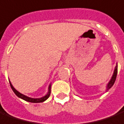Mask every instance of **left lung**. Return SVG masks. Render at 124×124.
<instances>
[{"mask_svg":"<svg viewBox=\"0 0 124 124\" xmlns=\"http://www.w3.org/2000/svg\"><path fill=\"white\" fill-rule=\"evenodd\" d=\"M117 62L116 63V66H115V69H114V71H113L111 78V79L109 80V81H108V83L106 85L105 92H108V90L111 89V87L113 85V84H114L115 81V79H116V77H117Z\"/></svg>","mask_w":124,"mask_h":124,"instance_id":"left-lung-1","label":"left lung"}]
</instances>
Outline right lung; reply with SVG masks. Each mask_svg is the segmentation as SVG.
Listing matches in <instances>:
<instances>
[{"label":"right lung","mask_w":124,"mask_h":124,"mask_svg":"<svg viewBox=\"0 0 124 124\" xmlns=\"http://www.w3.org/2000/svg\"><path fill=\"white\" fill-rule=\"evenodd\" d=\"M9 83H10V85H11V89H12V90L13 91V92L16 94V95L17 96V97H19L21 99H22L23 101H26L27 102H33V103H39V102H44L49 97V96H50V94H51V83H50V84L49 85V87H48V91H47V93L45 94V96H42L41 98H31V97H28V96H27L26 95H24V94H22V93H20V92H18V91L16 90V88L14 87L13 86L12 83H11V81H9Z\"/></svg>","instance_id":"add662e5"}]
</instances>
